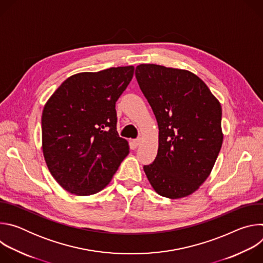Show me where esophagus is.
Wrapping results in <instances>:
<instances>
[{
	"label": "esophagus",
	"mask_w": 263,
	"mask_h": 263,
	"mask_svg": "<svg viewBox=\"0 0 263 263\" xmlns=\"http://www.w3.org/2000/svg\"><path fill=\"white\" fill-rule=\"evenodd\" d=\"M141 141H142V138H141V137H138V138H136V139L133 140V142L135 143V145H139V144L141 143Z\"/></svg>",
	"instance_id": "esophagus-1"
}]
</instances>
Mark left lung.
Returning <instances> with one entry per match:
<instances>
[{
  "label": "left lung",
  "instance_id": "obj_1",
  "mask_svg": "<svg viewBox=\"0 0 263 263\" xmlns=\"http://www.w3.org/2000/svg\"><path fill=\"white\" fill-rule=\"evenodd\" d=\"M135 76L158 123V152L143 171L168 199L194 194L209 177L222 143L221 107L194 72L139 64Z\"/></svg>",
  "mask_w": 263,
  "mask_h": 263
}]
</instances>
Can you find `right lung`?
<instances>
[{
  "instance_id": "1",
  "label": "right lung",
  "mask_w": 263,
  "mask_h": 263,
  "mask_svg": "<svg viewBox=\"0 0 263 263\" xmlns=\"http://www.w3.org/2000/svg\"><path fill=\"white\" fill-rule=\"evenodd\" d=\"M133 73L130 65L72 74L46 103L43 153L51 175L66 192H101L129 154L128 141L117 131L116 102Z\"/></svg>"
}]
</instances>
